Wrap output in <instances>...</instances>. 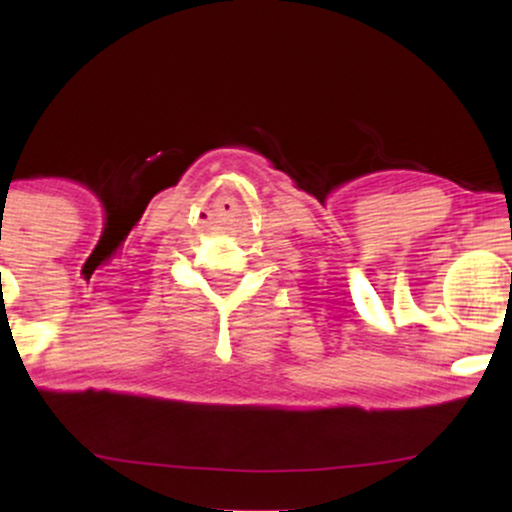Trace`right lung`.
<instances>
[{"label": "right lung", "instance_id": "1", "mask_svg": "<svg viewBox=\"0 0 512 512\" xmlns=\"http://www.w3.org/2000/svg\"><path fill=\"white\" fill-rule=\"evenodd\" d=\"M0 238H2V236H0Z\"/></svg>", "mask_w": 512, "mask_h": 512}]
</instances>
